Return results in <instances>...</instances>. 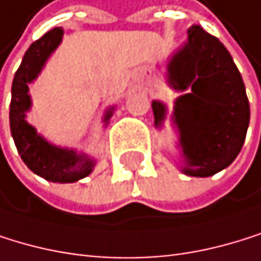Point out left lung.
Listing matches in <instances>:
<instances>
[{
  "instance_id": "left-lung-1",
  "label": "left lung",
  "mask_w": 261,
  "mask_h": 261,
  "mask_svg": "<svg viewBox=\"0 0 261 261\" xmlns=\"http://www.w3.org/2000/svg\"><path fill=\"white\" fill-rule=\"evenodd\" d=\"M187 42L168 64L170 82L189 93L175 102L181 129L184 168L191 176H211L240 154L249 126L244 82L228 50L201 27L187 30ZM154 123L161 126L165 107L152 102Z\"/></svg>"
}]
</instances>
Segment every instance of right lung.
<instances>
[{"label":"right lung","instance_id":"add662e5","mask_svg":"<svg viewBox=\"0 0 261 261\" xmlns=\"http://www.w3.org/2000/svg\"><path fill=\"white\" fill-rule=\"evenodd\" d=\"M61 37L63 30L55 28L33 42L27 50L12 82L9 121L18 154L31 172L51 182H74L91 173L94 162L85 154L77 156L74 151L47 143L25 121V113L31 107L28 83L37 77L50 53L61 42ZM110 116L112 110L105 116V121H109Z\"/></svg>","mask_w":261,"mask_h":261}]
</instances>
